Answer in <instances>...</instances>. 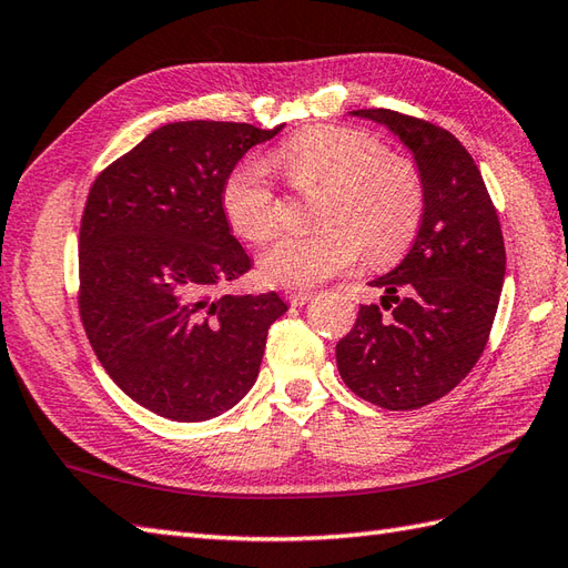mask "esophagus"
I'll use <instances>...</instances> for the list:
<instances>
[{
    "label": "esophagus",
    "mask_w": 568,
    "mask_h": 568,
    "mask_svg": "<svg viewBox=\"0 0 568 568\" xmlns=\"http://www.w3.org/2000/svg\"><path fill=\"white\" fill-rule=\"evenodd\" d=\"M287 300H290V305H295V307H302V305H307V302L314 297L312 293H307V290H287Z\"/></svg>",
    "instance_id": "34e87169"
}]
</instances>
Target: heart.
<instances>
[{
	"mask_svg": "<svg viewBox=\"0 0 568 568\" xmlns=\"http://www.w3.org/2000/svg\"><path fill=\"white\" fill-rule=\"evenodd\" d=\"M275 162L302 193L316 201L320 230L283 234L263 248V281L310 287L353 268L363 252L375 263H392L414 244L426 213L420 169L361 128H307L285 140ZM222 213L246 242H263L281 224V197L268 166L258 160L236 164L222 181Z\"/></svg>",
	"mask_w": 568,
	"mask_h": 568,
	"instance_id": "1",
	"label": "heart"
}]
</instances>
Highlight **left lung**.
<instances>
[{"mask_svg":"<svg viewBox=\"0 0 568 568\" xmlns=\"http://www.w3.org/2000/svg\"><path fill=\"white\" fill-rule=\"evenodd\" d=\"M353 113L414 152L426 213L404 261L371 283L385 290L382 307L361 305L336 365L361 399L408 412L455 389L484 353L506 275L504 234L479 166L453 133L392 109Z\"/></svg>","mask_w":568,"mask_h":568,"instance_id":"obj_1","label":"left lung"}]
</instances>
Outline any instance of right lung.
I'll return each mask as SVG.
<instances>
[{
	"label": "right lung",
	"mask_w": 568,
	"mask_h": 568,
	"mask_svg": "<svg viewBox=\"0 0 568 568\" xmlns=\"http://www.w3.org/2000/svg\"><path fill=\"white\" fill-rule=\"evenodd\" d=\"M283 125L186 121L154 130L94 179L79 224V316L105 373L171 420H207L254 387L275 293L224 295L252 268L222 181Z\"/></svg>",
	"instance_id": "add662e5"
}]
</instances>
